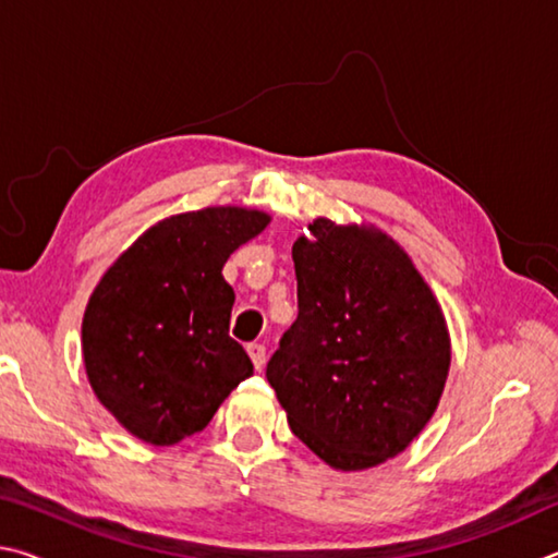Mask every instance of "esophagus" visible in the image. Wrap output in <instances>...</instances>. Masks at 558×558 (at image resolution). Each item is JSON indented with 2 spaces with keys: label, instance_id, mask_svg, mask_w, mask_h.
I'll return each mask as SVG.
<instances>
[{
  "label": "esophagus",
  "instance_id": "obj_1",
  "mask_svg": "<svg viewBox=\"0 0 558 558\" xmlns=\"http://www.w3.org/2000/svg\"><path fill=\"white\" fill-rule=\"evenodd\" d=\"M248 354H251V359H253V364H256V369L260 372L263 366H266V359H268V354H266V344L251 342V344H248Z\"/></svg>",
  "mask_w": 558,
  "mask_h": 558
}]
</instances>
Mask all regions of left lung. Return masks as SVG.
<instances>
[{
	"mask_svg": "<svg viewBox=\"0 0 558 558\" xmlns=\"http://www.w3.org/2000/svg\"><path fill=\"white\" fill-rule=\"evenodd\" d=\"M298 319L266 376L288 423L337 470L399 456L430 421L450 366L438 300L389 235L329 219L292 243Z\"/></svg>",
	"mask_w": 558,
	"mask_h": 558,
	"instance_id": "1",
	"label": "left lung"
}]
</instances>
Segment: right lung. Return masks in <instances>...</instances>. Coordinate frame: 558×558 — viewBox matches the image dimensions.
I'll return each mask as SVG.
<instances>
[{
  "instance_id": "1",
  "label": "right lung",
  "mask_w": 558,
  "mask_h": 558,
  "mask_svg": "<svg viewBox=\"0 0 558 558\" xmlns=\"http://www.w3.org/2000/svg\"><path fill=\"white\" fill-rule=\"evenodd\" d=\"M268 221L239 206L172 216L140 235L93 290L86 372L132 436L153 446L194 436L253 374L229 335L235 295L221 268Z\"/></svg>"
}]
</instances>
